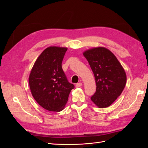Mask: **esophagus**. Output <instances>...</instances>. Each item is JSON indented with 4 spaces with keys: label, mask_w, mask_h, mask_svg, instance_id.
Masks as SVG:
<instances>
[{
    "label": "esophagus",
    "mask_w": 148,
    "mask_h": 148,
    "mask_svg": "<svg viewBox=\"0 0 148 148\" xmlns=\"http://www.w3.org/2000/svg\"><path fill=\"white\" fill-rule=\"evenodd\" d=\"M82 83H77V84H76V87H77V88H78V87H80V86H82Z\"/></svg>",
    "instance_id": "1"
}]
</instances>
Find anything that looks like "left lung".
Here are the masks:
<instances>
[{
    "instance_id": "left-lung-1",
    "label": "left lung",
    "mask_w": 148,
    "mask_h": 148,
    "mask_svg": "<svg viewBox=\"0 0 148 148\" xmlns=\"http://www.w3.org/2000/svg\"><path fill=\"white\" fill-rule=\"evenodd\" d=\"M94 73L96 91L91 101L104 108L110 106L122 92L127 82L126 73L114 53L99 47L83 53Z\"/></svg>"
}]
</instances>
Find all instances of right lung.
Returning <instances> with one entry per match:
<instances>
[{
	"label": "right lung",
	"instance_id": "right-lung-1",
	"mask_svg": "<svg viewBox=\"0 0 148 148\" xmlns=\"http://www.w3.org/2000/svg\"><path fill=\"white\" fill-rule=\"evenodd\" d=\"M66 51L65 47H47L36 60L29 75V84L34 99L49 111L63 110L75 88L62 67Z\"/></svg>",
	"mask_w": 148,
	"mask_h": 148
}]
</instances>
